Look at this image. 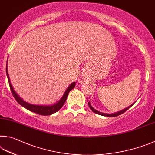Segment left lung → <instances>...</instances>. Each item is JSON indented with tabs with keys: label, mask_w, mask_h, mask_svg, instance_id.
I'll list each match as a JSON object with an SVG mask.
<instances>
[{
	"label": "left lung",
	"mask_w": 155,
	"mask_h": 155,
	"mask_svg": "<svg viewBox=\"0 0 155 155\" xmlns=\"http://www.w3.org/2000/svg\"><path fill=\"white\" fill-rule=\"evenodd\" d=\"M133 105H134V104H132L131 105H130V106H129L128 107H127L126 109H124V110H123L122 111H120V112H118L114 113V114H104V113L100 112H99V111H97V110H94V108L91 106V104H90V102H88V106L90 107V108L91 109V110L93 111V112L94 113L97 114H99V115H101V116H107V117H114V116H117L120 115V114H123L124 112H125L127 110H128L129 109V108L132 106Z\"/></svg>",
	"instance_id": "left-lung-1"
}]
</instances>
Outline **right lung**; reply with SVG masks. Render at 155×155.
Wrapping results in <instances>:
<instances>
[{
  "label": "right lung",
  "instance_id": "add662e5",
  "mask_svg": "<svg viewBox=\"0 0 155 155\" xmlns=\"http://www.w3.org/2000/svg\"><path fill=\"white\" fill-rule=\"evenodd\" d=\"M6 73H7L8 81H9V84L11 91H12V93L13 94V97H14L15 99L18 101V104L21 105V106H23L24 107H25L26 109L28 110L29 111H31V112L37 113V114H38L42 115V116L51 115L54 113L58 112V111L62 107V105H64L65 101H66V99L67 98V96H68V94H69V92L71 91L75 86V82H73L72 84H71V85L67 88V90H66V91H65V93L63 94V96H62L61 99L60 100V101L58 103H56V104H55L54 105H50V106H45V105H32V104H28V103H26V101H23V100L21 99L20 97H18L17 93H15L14 90H13L12 86L10 83L9 74H8L7 63L6 64Z\"/></svg>",
  "mask_w": 155,
  "mask_h": 155
}]
</instances>
